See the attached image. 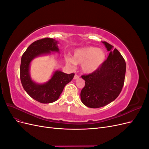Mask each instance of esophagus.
I'll list each match as a JSON object with an SVG mask.
<instances>
[{
  "mask_svg": "<svg viewBox=\"0 0 149 149\" xmlns=\"http://www.w3.org/2000/svg\"><path fill=\"white\" fill-rule=\"evenodd\" d=\"M79 78V76L78 75H77V74H75L74 75V79H78Z\"/></svg>",
  "mask_w": 149,
  "mask_h": 149,
  "instance_id": "obj_1",
  "label": "esophagus"
}]
</instances>
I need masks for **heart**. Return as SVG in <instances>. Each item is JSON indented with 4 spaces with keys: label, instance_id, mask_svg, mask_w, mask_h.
<instances>
[{
    "label": "heart",
    "instance_id": "1",
    "mask_svg": "<svg viewBox=\"0 0 149 149\" xmlns=\"http://www.w3.org/2000/svg\"><path fill=\"white\" fill-rule=\"evenodd\" d=\"M106 60V53L104 49L94 47H86L74 50L72 59L67 58L66 64L73 67L75 65H81L83 73L89 74L97 71Z\"/></svg>",
    "mask_w": 149,
    "mask_h": 149
}]
</instances>
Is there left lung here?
Returning <instances> with one entry per match:
<instances>
[{
	"label": "left lung",
	"mask_w": 149,
	"mask_h": 149,
	"mask_svg": "<svg viewBox=\"0 0 149 149\" xmlns=\"http://www.w3.org/2000/svg\"><path fill=\"white\" fill-rule=\"evenodd\" d=\"M109 55L97 71L83 75L85 86L81 91L83 104L91 108L105 106L118 97L124 86L126 70L125 61L120 52L106 42Z\"/></svg>",
	"instance_id": "8db88e82"
}]
</instances>
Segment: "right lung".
Instances as JSON below:
<instances>
[{
	"mask_svg": "<svg viewBox=\"0 0 149 149\" xmlns=\"http://www.w3.org/2000/svg\"><path fill=\"white\" fill-rule=\"evenodd\" d=\"M58 42L53 38H45L31 43L21 58L20 80L25 91L33 100L48 104L58 100L65 86L73 79L74 74H66L60 70L54 72L51 78L45 83H37L31 78L30 68L34 58L47 55L52 52L60 53Z\"/></svg>",
	"mask_w": 149,
	"mask_h": 149,
	"instance_id": "obj_1",
	"label": "right lung"
}]
</instances>
